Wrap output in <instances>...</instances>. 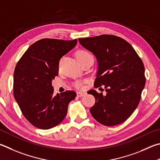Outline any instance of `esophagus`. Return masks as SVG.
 Segmentation results:
<instances>
[{"label":"esophagus","mask_w":160,"mask_h":160,"mask_svg":"<svg viewBox=\"0 0 160 160\" xmlns=\"http://www.w3.org/2000/svg\"><path fill=\"white\" fill-rule=\"evenodd\" d=\"M86 95V92H77V96L78 97H83V96Z\"/></svg>","instance_id":"34e87169"}]
</instances>
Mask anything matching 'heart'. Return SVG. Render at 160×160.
I'll return each instance as SVG.
<instances>
[{
  "label": "heart",
  "mask_w": 160,
  "mask_h": 160,
  "mask_svg": "<svg viewBox=\"0 0 160 160\" xmlns=\"http://www.w3.org/2000/svg\"><path fill=\"white\" fill-rule=\"evenodd\" d=\"M92 57V54L89 53V52L86 50H78L76 53H75V58H76L77 61L79 63H81L83 62L84 60H85L89 57ZM81 86H82V82H80V81H78V82H75V87L78 88H80Z\"/></svg>",
  "instance_id": "obj_1"
}]
</instances>
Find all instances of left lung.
<instances>
[{"label":"left lung","instance_id":"1","mask_svg":"<svg viewBox=\"0 0 160 160\" xmlns=\"http://www.w3.org/2000/svg\"><path fill=\"white\" fill-rule=\"evenodd\" d=\"M78 40L97 58L94 87L104 85L106 92V94L94 89L88 92L96 100L90 112L105 126L124 122L137 108L146 85L143 62L132 46L120 37L101 35Z\"/></svg>","mask_w":160,"mask_h":160}]
</instances>
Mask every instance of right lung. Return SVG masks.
<instances>
[{"label": "right lung", "mask_w": 160, "mask_h": 160, "mask_svg": "<svg viewBox=\"0 0 160 160\" xmlns=\"http://www.w3.org/2000/svg\"><path fill=\"white\" fill-rule=\"evenodd\" d=\"M78 40L43 38L32 44L14 72V97L26 119L37 128L49 129L65 118L68 106L76 97L73 91L54 94L52 80L58 75L61 58Z\"/></svg>", "instance_id": "obj_1"}]
</instances>
